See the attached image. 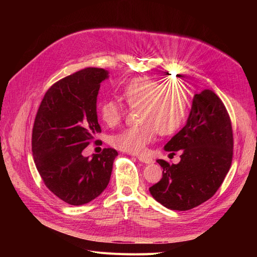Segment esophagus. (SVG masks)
Wrapping results in <instances>:
<instances>
[{
    "label": "esophagus",
    "mask_w": 257,
    "mask_h": 257,
    "mask_svg": "<svg viewBox=\"0 0 257 257\" xmlns=\"http://www.w3.org/2000/svg\"><path fill=\"white\" fill-rule=\"evenodd\" d=\"M137 159H138L139 161H141V162L145 163V164H151V163H153V160H152L151 158L145 157V155H138Z\"/></svg>",
    "instance_id": "34e87169"
}]
</instances>
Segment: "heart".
Returning <instances> with one entry per match:
<instances>
[{
	"label": "heart",
	"mask_w": 257,
	"mask_h": 257,
	"mask_svg": "<svg viewBox=\"0 0 257 257\" xmlns=\"http://www.w3.org/2000/svg\"><path fill=\"white\" fill-rule=\"evenodd\" d=\"M122 93L130 107L142 106L139 114L142 124L115 134L111 143L116 149L134 154L142 153L152 143L157 132L168 136L182 126L189 107L188 90L182 82L141 77L127 82ZM124 112L123 104L115 98L107 99L99 106L100 118L109 126L119 124Z\"/></svg>",
	"instance_id": "obj_1"
}]
</instances>
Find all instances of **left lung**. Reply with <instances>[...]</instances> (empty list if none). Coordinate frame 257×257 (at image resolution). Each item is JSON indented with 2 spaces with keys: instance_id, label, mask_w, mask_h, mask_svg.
<instances>
[{
  "instance_id": "8db88e82",
  "label": "left lung",
  "mask_w": 257,
  "mask_h": 257,
  "mask_svg": "<svg viewBox=\"0 0 257 257\" xmlns=\"http://www.w3.org/2000/svg\"><path fill=\"white\" fill-rule=\"evenodd\" d=\"M234 139L231 122L222 100L211 90L193 97L182 130L165 145V151L181 150L180 162H157L161 180L149 189L153 198L170 210L185 211L211 198L228 173Z\"/></svg>"
}]
</instances>
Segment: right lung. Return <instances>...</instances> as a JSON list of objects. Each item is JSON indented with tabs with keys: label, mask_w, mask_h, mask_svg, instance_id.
Segmentation results:
<instances>
[{
	"label": "right lung",
	"mask_w": 257,
	"mask_h": 257,
	"mask_svg": "<svg viewBox=\"0 0 257 257\" xmlns=\"http://www.w3.org/2000/svg\"><path fill=\"white\" fill-rule=\"evenodd\" d=\"M104 68L87 67L49 88L38 108L32 132L35 166L45 185L73 206L90 203L107 188L118 152L105 148L92 158L82 151L102 130L96 100Z\"/></svg>",
	"instance_id": "add662e5"
}]
</instances>
